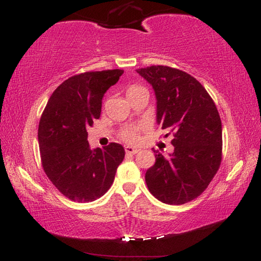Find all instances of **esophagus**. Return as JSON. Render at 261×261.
Returning a JSON list of instances; mask_svg holds the SVG:
<instances>
[{
  "label": "esophagus",
  "instance_id": "obj_1",
  "mask_svg": "<svg viewBox=\"0 0 261 261\" xmlns=\"http://www.w3.org/2000/svg\"><path fill=\"white\" fill-rule=\"evenodd\" d=\"M125 152H126V154H136V153L139 152V149L135 148V147H131V146H126Z\"/></svg>",
  "mask_w": 261,
  "mask_h": 261
}]
</instances>
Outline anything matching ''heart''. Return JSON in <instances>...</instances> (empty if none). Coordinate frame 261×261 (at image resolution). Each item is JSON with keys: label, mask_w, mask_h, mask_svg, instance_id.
I'll list each match as a JSON object with an SVG mask.
<instances>
[{"label": "heart", "mask_w": 261, "mask_h": 261, "mask_svg": "<svg viewBox=\"0 0 261 261\" xmlns=\"http://www.w3.org/2000/svg\"><path fill=\"white\" fill-rule=\"evenodd\" d=\"M143 90H145V88L139 85H131L127 88L126 94L130 95ZM143 129V124H127L125 126H123L120 130V132H118V137L127 144H137L140 140V132Z\"/></svg>", "instance_id": "heart-1"}]
</instances>
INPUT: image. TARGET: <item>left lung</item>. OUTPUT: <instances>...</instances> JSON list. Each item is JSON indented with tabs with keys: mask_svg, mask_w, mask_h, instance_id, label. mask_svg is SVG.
Wrapping results in <instances>:
<instances>
[{
	"mask_svg": "<svg viewBox=\"0 0 261 261\" xmlns=\"http://www.w3.org/2000/svg\"><path fill=\"white\" fill-rule=\"evenodd\" d=\"M153 86L156 118L173 134L174 153H155V163L145 175L158 200L182 205L205 191L222 160V125L218 108L205 87L182 70L152 65L136 70Z\"/></svg>",
	"mask_w": 261,
	"mask_h": 261,
	"instance_id": "left-lung-1",
	"label": "left lung"
}]
</instances>
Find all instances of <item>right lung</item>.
<instances>
[{"label": "right lung", "instance_id": "right-lung-1", "mask_svg": "<svg viewBox=\"0 0 261 261\" xmlns=\"http://www.w3.org/2000/svg\"><path fill=\"white\" fill-rule=\"evenodd\" d=\"M123 72L114 69L74 74L53 92L43 109L38 130L42 168L70 200L87 202L103 196L124 159V148L117 143L92 151L86 130L100 117L103 94Z\"/></svg>", "mask_w": 261, "mask_h": 261}]
</instances>
